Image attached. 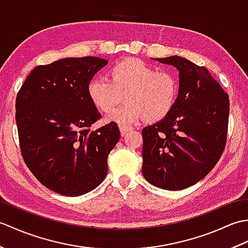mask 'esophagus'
<instances>
[{"label":"esophagus","instance_id":"34e87169","mask_svg":"<svg viewBox=\"0 0 248 248\" xmlns=\"http://www.w3.org/2000/svg\"><path fill=\"white\" fill-rule=\"evenodd\" d=\"M119 130H120L121 136H125L128 132H130V131L132 130V128H131V127H124V125H119Z\"/></svg>","mask_w":248,"mask_h":248}]
</instances>
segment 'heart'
Returning a JSON list of instances; mask_svg holds the SVG:
<instances>
[{
    "label": "heart",
    "instance_id": "obj_1",
    "mask_svg": "<svg viewBox=\"0 0 248 248\" xmlns=\"http://www.w3.org/2000/svg\"><path fill=\"white\" fill-rule=\"evenodd\" d=\"M108 81L93 78L87 85V94L99 110L108 113L123 100L127 102L115 109L108 121L128 125L145 119L157 123L171 113L177 102L179 84L176 77L139 59H125L109 68Z\"/></svg>",
    "mask_w": 248,
    "mask_h": 248
}]
</instances>
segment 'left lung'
I'll return each mask as SVG.
<instances>
[{"label": "left lung", "instance_id": "obj_1", "mask_svg": "<svg viewBox=\"0 0 248 248\" xmlns=\"http://www.w3.org/2000/svg\"><path fill=\"white\" fill-rule=\"evenodd\" d=\"M179 71V93L171 113L143 129V176L170 191L202 180L218 162L227 140L229 97L210 75L180 56L155 59Z\"/></svg>", "mask_w": 248, "mask_h": 248}]
</instances>
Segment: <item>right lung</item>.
Here are the masks:
<instances>
[{"label":"right lung","mask_w":248,"mask_h":248,"mask_svg":"<svg viewBox=\"0 0 248 248\" xmlns=\"http://www.w3.org/2000/svg\"><path fill=\"white\" fill-rule=\"evenodd\" d=\"M108 62L86 56L37 66L17 94L23 160L37 180L57 194H86L108 173V156L120 132L113 121L91 130L100 114L87 94L88 83Z\"/></svg>","instance_id":"add662e5"}]
</instances>
